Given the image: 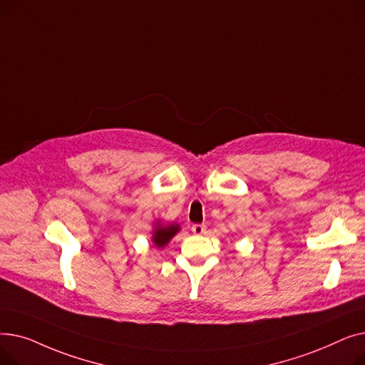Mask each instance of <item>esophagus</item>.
Wrapping results in <instances>:
<instances>
[{
  "instance_id": "34e87169",
  "label": "esophagus",
  "mask_w": 365,
  "mask_h": 365,
  "mask_svg": "<svg viewBox=\"0 0 365 365\" xmlns=\"http://www.w3.org/2000/svg\"><path fill=\"white\" fill-rule=\"evenodd\" d=\"M192 232L195 234V235H202V234H205V225H192Z\"/></svg>"
}]
</instances>
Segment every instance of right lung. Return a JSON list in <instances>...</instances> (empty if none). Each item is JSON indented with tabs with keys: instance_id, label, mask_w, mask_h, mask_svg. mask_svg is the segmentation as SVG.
I'll return each mask as SVG.
<instances>
[{
	"instance_id": "add662e5",
	"label": "right lung",
	"mask_w": 365,
	"mask_h": 365,
	"mask_svg": "<svg viewBox=\"0 0 365 365\" xmlns=\"http://www.w3.org/2000/svg\"><path fill=\"white\" fill-rule=\"evenodd\" d=\"M180 231V225L179 223H164V222H161V220H157L155 223L152 225V237H150V240H152V244H153V247H157V248H164L170 241H171V238L175 237L178 232Z\"/></svg>"
}]
</instances>
